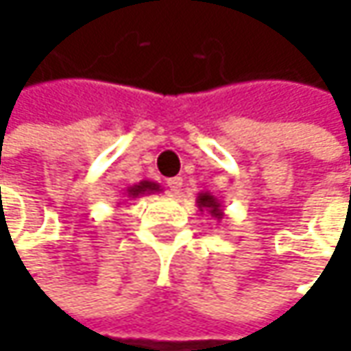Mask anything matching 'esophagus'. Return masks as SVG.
<instances>
[{
    "mask_svg": "<svg viewBox=\"0 0 351 351\" xmlns=\"http://www.w3.org/2000/svg\"><path fill=\"white\" fill-rule=\"evenodd\" d=\"M182 187H183L182 178H171V180H168V191L171 193V195H178V193L182 191Z\"/></svg>",
    "mask_w": 351,
    "mask_h": 351,
    "instance_id": "esophagus-1",
    "label": "esophagus"
}]
</instances>
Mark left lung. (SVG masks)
Returning a JSON list of instances; mask_svg holds the SVG:
<instances>
[{"mask_svg":"<svg viewBox=\"0 0 351 351\" xmlns=\"http://www.w3.org/2000/svg\"><path fill=\"white\" fill-rule=\"evenodd\" d=\"M197 209L201 210V215L203 213H207L210 219H215L217 223H221L224 219V209H223V203L217 199L215 195H210L207 191H201L199 195H197Z\"/></svg>","mask_w":351,"mask_h":351,"instance_id":"obj_1","label":"left lung"}]
</instances>
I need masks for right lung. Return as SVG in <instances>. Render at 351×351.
<instances>
[{
	"label": "right lung",
	"instance_id": "add662e5",
	"mask_svg": "<svg viewBox=\"0 0 351 351\" xmlns=\"http://www.w3.org/2000/svg\"><path fill=\"white\" fill-rule=\"evenodd\" d=\"M160 185L156 182H150V180H142L141 183H134L125 189L123 197H127V201H132V199H138V197L150 195V193H160Z\"/></svg>",
	"mask_w": 351,
	"mask_h": 351
}]
</instances>
